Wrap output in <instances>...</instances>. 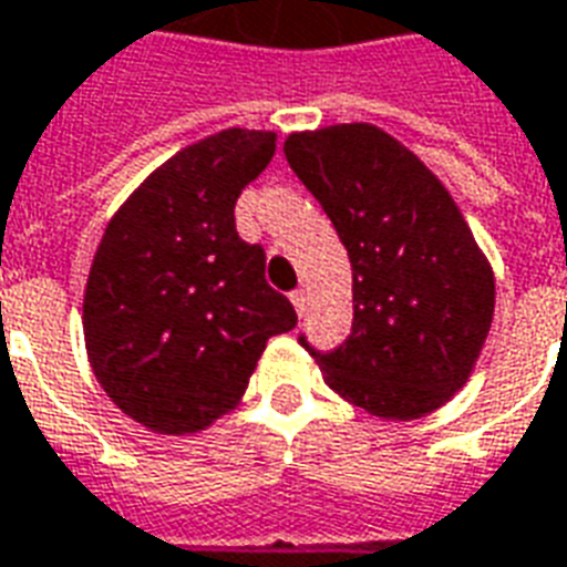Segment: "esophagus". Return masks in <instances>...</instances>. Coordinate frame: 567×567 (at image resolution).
<instances>
[{
  "label": "esophagus",
  "mask_w": 567,
  "mask_h": 567,
  "mask_svg": "<svg viewBox=\"0 0 567 567\" xmlns=\"http://www.w3.org/2000/svg\"><path fill=\"white\" fill-rule=\"evenodd\" d=\"M289 301H292V308L299 311V317H305V311H308V289H292V292H289Z\"/></svg>",
  "instance_id": "esophagus-1"
}]
</instances>
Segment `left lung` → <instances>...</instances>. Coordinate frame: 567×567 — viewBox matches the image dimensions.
<instances>
[{
	"mask_svg": "<svg viewBox=\"0 0 567 567\" xmlns=\"http://www.w3.org/2000/svg\"><path fill=\"white\" fill-rule=\"evenodd\" d=\"M289 168L323 205L353 268L344 344L311 353L338 395L383 420L462 390L493 326L495 280L444 184L369 123L296 132Z\"/></svg>",
	"mask_w": 567,
	"mask_h": 567,
	"instance_id": "8db88e82",
	"label": "left lung"
}]
</instances>
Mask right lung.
Masks as SVG:
<instances>
[{"instance_id":"1","label":"right lung","mask_w":567,"mask_h":567,"mask_svg":"<svg viewBox=\"0 0 567 567\" xmlns=\"http://www.w3.org/2000/svg\"><path fill=\"white\" fill-rule=\"evenodd\" d=\"M275 132L223 130L153 172L102 235L84 292L93 374L135 423L189 435L233 411L268 338L299 323L235 202Z\"/></svg>"}]
</instances>
